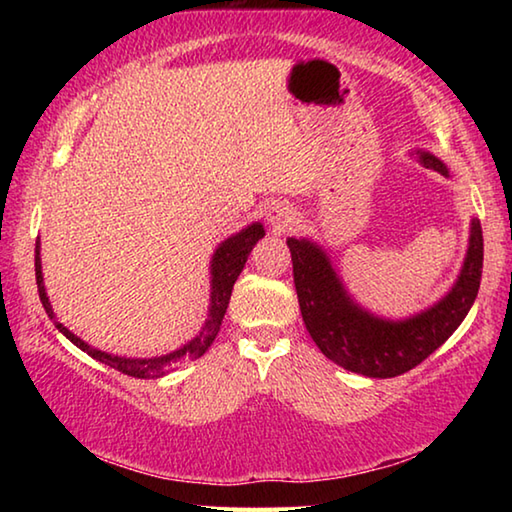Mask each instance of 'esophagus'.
Returning a JSON list of instances; mask_svg holds the SVG:
<instances>
[{"mask_svg": "<svg viewBox=\"0 0 512 512\" xmlns=\"http://www.w3.org/2000/svg\"><path fill=\"white\" fill-rule=\"evenodd\" d=\"M266 221L273 228V232H287L291 230V225L296 223V214H293L289 205L273 203L266 212Z\"/></svg>", "mask_w": 512, "mask_h": 512, "instance_id": "obj_1", "label": "esophagus"}]
</instances>
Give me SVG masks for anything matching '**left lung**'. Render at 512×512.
Segmentation results:
<instances>
[{
    "label": "left lung",
    "instance_id": "8db88e82",
    "mask_svg": "<svg viewBox=\"0 0 512 512\" xmlns=\"http://www.w3.org/2000/svg\"><path fill=\"white\" fill-rule=\"evenodd\" d=\"M427 169L449 178L443 160L429 151H413ZM300 314L318 350L329 361L366 377H397L436 352L472 309L481 284L483 232L470 223V244L454 287L420 314L391 320L363 309L345 289L327 250L311 239L289 237Z\"/></svg>",
    "mask_w": 512,
    "mask_h": 512
}]
</instances>
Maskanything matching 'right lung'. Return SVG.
Wrapping results in <instances>:
<instances>
[{
  "label": "right lung",
  "instance_id": "add662e5",
  "mask_svg": "<svg viewBox=\"0 0 512 512\" xmlns=\"http://www.w3.org/2000/svg\"><path fill=\"white\" fill-rule=\"evenodd\" d=\"M264 235H266L264 225L255 221V223L246 225L244 230H239L237 235H232L225 241H221L219 248L214 250L212 262H210V275H212L210 277V309H207V318H205L203 329L198 332V336H194L192 341H187L183 348L173 350L169 354H162V357L128 359V357H117V354L101 352L85 343L83 339H79L76 334L69 332L63 323H58L54 309H51V302L47 298V291H45V277H42V262H40V239H38L36 241V282H38L40 302H42V307H45L47 316L54 320L58 332L67 336V339L72 341L76 348L88 352L92 359H97L101 363H106V366L124 372V375L137 377V379H158V377L167 375V372H171L173 368H178L180 363L203 357L207 348L214 343L216 334H219V329H221V320L225 316V309H228L232 287H235L239 273L244 271L250 250L255 248L257 241Z\"/></svg>",
  "mask_w": 512,
  "mask_h": 512
}]
</instances>
